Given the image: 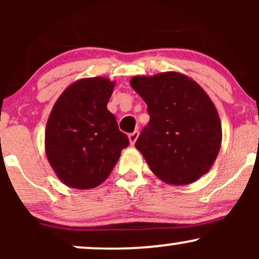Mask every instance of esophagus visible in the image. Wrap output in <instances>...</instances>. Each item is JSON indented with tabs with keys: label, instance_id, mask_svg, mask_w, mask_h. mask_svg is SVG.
Segmentation results:
<instances>
[{
	"label": "esophagus",
	"instance_id": "34e87169",
	"mask_svg": "<svg viewBox=\"0 0 259 259\" xmlns=\"http://www.w3.org/2000/svg\"><path fill=\"white\" fill-rule=\"evenodd\" d=\"M138 138H139V132H138V130H135V132H134V133L129 134V142H130V145L135 144L136 140H138Z\"/></svg>",
	"mask_w": 259,
	"mask_h": 259
}]
</instances>
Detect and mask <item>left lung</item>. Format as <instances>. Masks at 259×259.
<instances>
[{
	"mask_svg": "<svg viewBox=\"0 0 259 259\" xmlns=\"http://www.w3.org/2000/svg\"><path fill=\"white\" fill-rule=\"evenodd\" d=\"M130 85L146 102L150 123L135 147L152 173L169 185H189L212 168L222 145L214 103L179 72L136 75Z\"/></svg>",
	"mask_w": 259,
	"mask_h": 259,
	"instance_id": "1",
	"label": "left lung"
}]
</instances>
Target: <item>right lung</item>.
<instances>
[{"label": "right lung", "instance_id": "obj_1", "mask_svg": "<svg viewBox=\"0 0 259 259\" xmlns=\"http://www.w3.org/2000/svg\"><path fill=\"white\" fill-rule=\"evenodd\" d=\"M115 81L103 76L74 81L56 101L45 132L47 159L62 183L94 189L109 177L129 140L107 109Z\"/></svg>", "mask_w": 259, "mask_h": 259}]
</instances>
